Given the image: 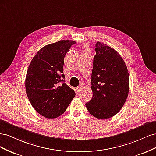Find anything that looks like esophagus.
<instances>
[{
    "mask_svg": "<svg viewBox=\"0 0 156 156\" xmlns=\"http://www.w3.org/2000/svg\"><path fill=\"white\" fill-rule=\"evenodd\" d=\"M83 88V86H82V85H79V87H77V90L78 91H80V90H81Z\"/></svg>",
    "mask_w": 156,
    "mask_h": 156,
    "instance_id": "34e87169",
    "label": "esophagus"
}]
</instances>
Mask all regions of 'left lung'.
<instances>
[{"mask_svg": "<svg viewBox=\"0 0 156 156\" xmlns=\"http://www.w3.org/2000/svg\"><path fill=\"white\" fill-rule=\"evenodd\" d=\"M93 61L92 98L86 103L88 112L99 119L116 115L123 107L129 90V73L123 58L107 45L98 41Z\"/></svg>", "mask_w": 156, "mask_h": 156, "instance_id": "1", "label": "left lung"}]
</instances>
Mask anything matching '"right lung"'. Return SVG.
Instances as JSON below:
<instances>
[{
	"mask_svg": "<svg viewBox=\"0 0 156 156\" xmlns=\"http://www.w3.org/2000/svg\"><path fill=\"white\" fill-rule=\"evenodd\" d=\"M72 40H60L37 51L27 70L25 89L33 108L47 119L60 116L75 96L65 83L64 59Z\"/></svg>",
	"mask_w": 156,
	"mask_h": 156,
	"instance_id": "1",
	"label": "right lung"
}]
</instances>
